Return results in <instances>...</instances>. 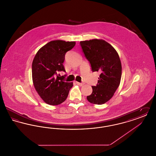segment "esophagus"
<instances>
[{"label": "esophagus", "instance_id": "34e87169", "mask_svg": "<svg viewBox=\"0 0 156 156\" xmlns=\"http://www.w3.org/2000/svg\"><path fill=\"white\" fill-rule=\"evenodd\" d=\"M76 83L78 85H79V86H83L85 83H80V82H76Z\"/></svg>", "mask_w": 156, "mask_h": 156}]
</instances>
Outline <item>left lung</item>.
Segmentation results:
<instances>
[{"label": "left lung", "mask_w": 156, "mask_h": 156, "mask_svg": "<svg viewBox=\"0 0 156 156\" xmlns=\"http://www.w3.org/2000/svg\"><path fill=\"white\" fill-rule=\"evenodd\" d=\"M83 52L91 65L93 72L99 71L97 86L87 97L90 103L102 105L113 96L119 87L122 76V64L119 54L111 45L102 39L80 41Z\"/></svg>", "instance_id": "left-lung-1"}]
</instances>
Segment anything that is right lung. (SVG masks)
Listing matches in <instances>:
<instances>
[{"instance_id": "add662e5", "label": "right lung", "mask_w": 156, "mask_h": 156, "mask_svg": "<svg viewBox=\"0 0 156 156\" xmlns=\"http://www.w3.org/2000/svg\"><path fill=\"white\" fill-rule=\"evenodd\" d=\"M75 41L53 40L37 51L32 63V79L39 96L46 104L58 105L64 102L73 86L58 74L66 71L63 62L66 53L71 50Z\"/></svg>"}]
</instances>
